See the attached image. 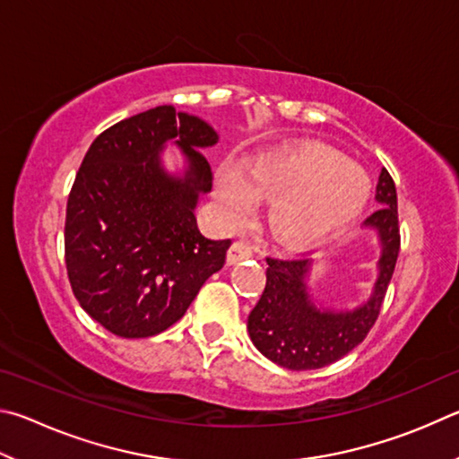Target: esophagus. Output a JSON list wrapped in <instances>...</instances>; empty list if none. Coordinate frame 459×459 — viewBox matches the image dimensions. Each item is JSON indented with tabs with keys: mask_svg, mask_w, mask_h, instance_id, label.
Listing matches in <instances>:
<instances>
[{
	"mask_svg": "<svg viewBox=\"0 0 459 459\" xmlns=\"http://www.w3.org/2000/svg\"><path fill=\"white\" fill-rule=\"evenodd\" d=\"M250 255H252L250 244H246L244 239H238V242L231 244V247L228 250V264H236L244 258H250Z\"/></svg>",
	"mask_w": 459,
	"mask_h": 459,
	"instance_id": "esophagus-1",
	"label": "esophagus"
}]
</instances>
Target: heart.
<instances>
[{"label": "heart", "mask_w": 459, "mask_h": 459, "mask_svg": "<svg viewBox=\"0 0 459 459\" xmlns=\"http://www.w3.org/2000/svg\"><path fill=\"white\" fill-rule=\"evenodd\" d=\"M258 197H274L270 223L278 236L310 242L339 234L357 220L368 179L363 169L323 144L272 152L244 171L236 165L220 169L217 204L225 221H242Z\"/></svg>", "instance_id": "1"}]
</instances>
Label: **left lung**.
Masks as SVG:
<instances>
[{
  "label": "left lung",
  "mask_w": 459,
  "mask_h": 459,
  "mask_svg": "<svg viewBox=\"0 0 459 459\" xmlns=\"http://www.w3.org/2000/svg\"><path fill=\"white\" fill-rule=\"evenodd\" d=\"M375 199L381 209L368 215L365 225L375 228L381 238L379 278L371 299L357 310H320L310 302L304 284L310 260L266 258V288L247 316V331L255 349L272 363L290 371L326 367L349 355L377 323L401 246L397 189L387 169H383L377 181Z\"/></svg>",
  "instance_id": "left-lung-1"
}]
</instances>
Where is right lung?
Wrapping results in <instances>:
<instances>
[{
    "label": "right lung",
    "mask_w": 459,
    "mask_h": 459,
    "mask_svg": "<svg viewBox=\"0 0 459 459\" xmlns=\"http://www.w3.org/2000/svg\"><path fill=\"white\" fill-rule=\"evenodd\" d=\"M171 138L190 160L185 178L160 169L158 151ZM215 143L204 120L163 104L108 126L84 155L68 195L64 260L80 307L112 334L167 331L223 268L231 239L205 238L195 217L199 193L213 185L199 149Z\"/></svg>",
    "instance_id": "obj_1"
}]
</instances>
